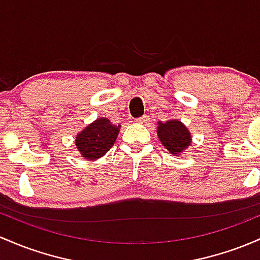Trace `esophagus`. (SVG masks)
<instances>
[{
  "mask_svg": "<svg viewBox=\"0 0 260 260\" xmlns=\"http://www.w3.org/2000/svg\"><path fill=\"white\" fill-rule=\"evenodd\" d=\"M148 121H149V116H143V117H141V118L137 119V122H138V123H145V122H148Z\"/></svg>",
  "mask_w": 260,
  "mask_h": 260,
  "instance_id": "obj_1",
  "label": "esophagus"
}]
</instances>
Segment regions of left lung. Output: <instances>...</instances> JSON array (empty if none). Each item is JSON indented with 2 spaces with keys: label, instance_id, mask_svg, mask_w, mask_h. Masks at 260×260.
<instances>
[{
  "label": "left lung",
  "instance_id": "1",
  "mask_svg": "<svg viewBox=\"0 0 260 260\" xmlns=\"http://www.w3.org/2000/svg\"><path fill=\"white\" fill-rule=\"evenodd\" d=\"M156 135L162 147L173 155H181V153L185 152L192 142L190 131L179 119H169L167 122L159 121Z\"/></svg>",
  "mask_w": 260,
  "mask_h": 260
}]
</instances>
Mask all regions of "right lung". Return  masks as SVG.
Segmentation results:
<instances>
[{
    "label": "right lung",
    "mask_w": 260,
    "mask_h": 260,
    "mask_svg": "<svg viewBox=\"0 0 260 260\" xmlns=\"http://www.w3.org/2000/svg\"><path fill=\"white\" fill-rule=\"evenodd\" d=\"M121 124H115L106 118L100 117L87 124L75 138V145L80 155L87 160L102 158L115 144Z\"/></svg>",
    "instance_id": "right-lung-1"
}]
</instances>
